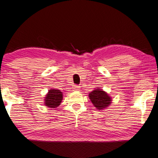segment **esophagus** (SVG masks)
Segmentation results:
<instances>
[{
    "label": "esophagus",
    "instance_id": "1",
    "mask_svg": "<svg viewBox=\"0 0 158 158\" xmlns=\"http://www.w3.org/2000/svg\"><path fill=\"white\" fill-rule=\"evenodd\" d=\"M73 90H80V86L78 85H74L73 87Z\"/></svg>",
    "mask_w": 158,
    "mask_h": 158
}]
</instances>
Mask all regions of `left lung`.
<instances>
[{
    "label": "left lung",
    "mask_w": 158,
    "mask_h": 158,
    "mask_svg": "<svg viewBox=\"0 0 158 158\" xmlns=\"http://www.w3.org/2000/svg\"><path fill=\"white\" fill-rule=\"evenodd\" d=\"M88 96L94 106L98 110L104 109L111 103V98L109 94L98 88L90 92Z\"/></svg>",
    "instance_id": "obj_1"
}]
</instances>
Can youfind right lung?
<instances>
[{"mask_svg":"<svg viewBox=\"0 0 158 158\" xmlns=\"http://www.w3.org/2000/svg\"><path fill=\"white\" fill-rule=\"evenodd\" d=\"M62 93L60 90L50 89L44 98V104L49 108H56L59 106L62 100Z\"/></svg>","mask_w":158,"mask_h":158,"instance_id":"add662e5","label":"right lung"}]
</instances>
